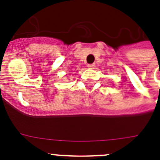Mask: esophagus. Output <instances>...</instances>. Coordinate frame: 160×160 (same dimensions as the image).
<instances>
[{
    "instance_id": "1",
    "label": "esophagus",
    "mask_w": 160,
    "mask_h": 160,
    "mask_svg": "<svg viewBox=\"0 0 160 160\" xmlns=\"http://www.w3.org/2000/svg\"><path fill=\"white\" fill-rule=\"evenodd\" d=\"M87 66H88V68H90V69H93V68H94V66H95V64H89Z\"/></svg>"
}]
</instances>
